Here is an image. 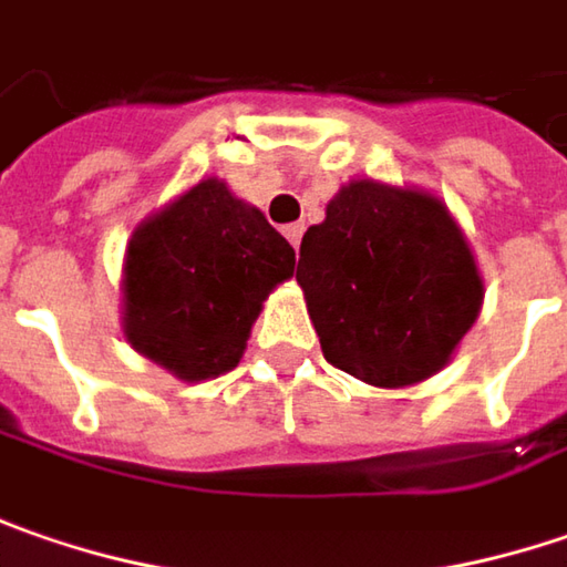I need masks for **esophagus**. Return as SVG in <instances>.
Here are the masks:
<instances>
[{
	"label": "esophagus",
	"mask_w": 567,
	"mask_h": 567,
	"mask_svg": "<svg viewBox=\"0 0 567 567\" xmlns=\"http://www.w3.org/2000/svg\"><path fill=\"white\" fill-rule=\"evenodd\" d=\"M282 231H285V237H288V244L298 250V247H301V235H305V225H285Z\"/></svg>",
	"instance_id": "34e87169"
}]
</instances>
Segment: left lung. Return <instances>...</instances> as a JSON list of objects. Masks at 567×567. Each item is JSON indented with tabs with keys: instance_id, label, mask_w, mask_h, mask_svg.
Segmentation results:
<instances>
[{
	"instance_id": "8db88e82",
	"label": "left lung",
	"mask_w": 567,
	"mask_h": 567,
	"mask_svg": "<svg viewBox=\"0 0 567 567\" xmlns=\"http://www.w3.org/2000/svg\"><path fill=\"white\" fill-rule=\"evenodd\" d=\"M298 285L330 364L403 390L451 364L485 298L480 262L444 199L355 177L301 240Z\"/></svg>"
}]
</instances>
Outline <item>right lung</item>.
Masks as SVG:
<instances>
[{"label":"right lung","mask_w":567,"mask_h":567,"mask_svg":"<svg viewBox=\"0 0 567 567\" xmlns=\"http://www.w3.org/2000/svg\"><path fill=\"white\" fill-rule=\"evenodd\" d=\"M291 276V244L225 181L206 177L136 225L120 327L174 378L212 381L237 368L262 301Z\"/></svg>","instance_id":"right-lung-1"}]
</instances>
